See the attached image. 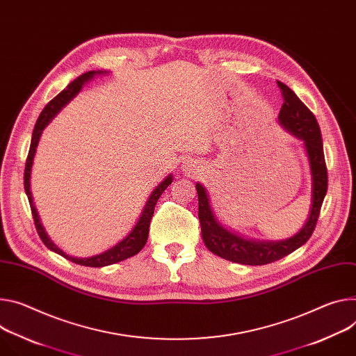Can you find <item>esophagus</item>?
<instances>
[{"mask_svg":"<svg viewBox=\"0 0 356 356\" xmlns=\"http://www.w3.org/2000/svg\"><path fill=\"white\" fill-rule=\"evenodd\" d=\"M181 170L184 172V173H187V175H193V173H196V172H199V165H197V161H195L193 159H184V161H183V165H181Z\"/></svg>","mask_w":356,"mask_h":356,"instance_id":"esophagus-1","label":"esophagus"}]
</instances>
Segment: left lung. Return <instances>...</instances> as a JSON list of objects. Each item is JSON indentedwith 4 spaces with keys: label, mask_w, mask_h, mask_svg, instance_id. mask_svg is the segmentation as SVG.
<instances>
[{
    "label": "left lung",
    "mask_w": 356,
    "mask_h": 356,
    "mask_svg": "<svg viewBox=\"0 0 356 356\" xmlns=\"http://www.w3.org/2000/svg\"><path fill=\"white\" fill-rule=\"evenodd\" d=\"M277 83L284 98L282 108L278 113V123L288 134L302 142L309 166L311 204L302 227L294 236L284 240L271 241L247 238L220 222L213 210L207 188L202 183H196L202 238L206 247L224 260L244 266H264L274 263L304 245L315 229L328 187L324 146H322L318 122L312 112L300 101L294 90H291L282 82Z\"/></svg>",
    "instance_id": "obj_1"
}]
</instances>
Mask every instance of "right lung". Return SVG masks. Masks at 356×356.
<instances>
[{
  "instance_id": "obj_1",
  "label": "right lung",
  "mask_w": 356,
  "mask_h": 356,
  "mask_svg": "<svg viewBox=\"0 0 356 356\" xmlns=\"http://www.w3.org/2000/svg\"><path fill=\"white\" fill-rule=\"evenodd\" d=\"M109 74L108 71H89L85 72L82 75H79L75 81H72L65 89H63L60 93H58L55 98L44 108V111L41 112L37 124L34 127V132H32V139H31V147H29V153H28V159H26V165H25V173H24V187H25V193L29 200V206L32 210V217H34L35 221V227L37 232L41 237V240L44 241V244L54 252L65 257L67 260L79 264V266H85V267H106L119 261L126 260L129 257H134L135 254H138L146 244L147 237H149V225H150V220L153 217L154 213V206L159 200V197L161 196L169 184H172L173 181V175H168L163 180H161L149 195L138 221L135 222V225L132 227V230L127 233V236H124V238H122L119 243H116L113 247L108 248L104 252H99L92 257H72L70 254H67L60 247H58L52 238L49 237V234L47 233L44 224L41 221V216L37 210V206L34 203V196H32L31 191V173H32V166H34V157L37 153V147L40 145V139L42 136L44 129L49 124V122L62 111V108H65L75 96L81 92V89L83 88L85 83H88L89 81H92L95 76L98 75H105Z\"/></svg>"
}]
</instances>
